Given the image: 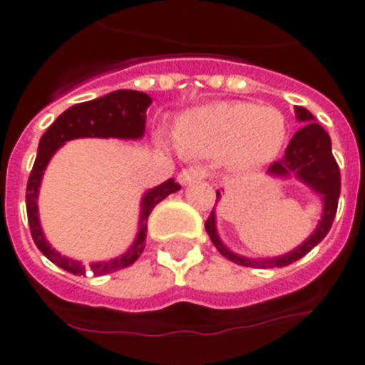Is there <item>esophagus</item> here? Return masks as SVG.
<instances>
[{
	"mask_svg": "<svg viewBox=\"0 0 365 365\" xmlns=\"http://www.w3.org/2000/svg\"><path fill=\"white\" fill-rule=\"evenodd\" d=\"M205 170H201V168L197 166H190V168H185V170H180L179 173V182L180 185H192V182H195V180H201L205 179Z\"/></svg>",
	"mask_w": 365,
	"mask_h": 365,
	"instance_id": "esophagus-1",
	"label": "esophagus"
}]
</instances>
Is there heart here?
I'll use <instances>...</instances> for the list:
<instances>
[{
    "label": "heart",
    "mask_w": 365,
    "mask_h": 365,
    "mask_svg": "<svg viewBox=\"0 0 365 365\" xmlns=\"http://www.w3.org/2000/svg\"><path fill=\"white\" fill-rule=\"evenodd\" d=\"M285 135V118L278 109L248 102H215L186 113L175 125L180 146L201 155L228 151L237 168L259 166L276 157Z\"/></svg>",
    "instance_id": "1"
}]
</instances>
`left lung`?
<instances>
[{
  "label": "left lung",
  "mask_w": 365,
  "mask_h": 365,
  "mask_svg": "<svg viewBox=\"0 0 365 365\" xmlns=\"http://www.w3.org/2000/svg\"><path fill=\"white\" fill-rule=\"evenodd\" d=\"M296 117L302 122H305L302 130L294 133L291 143L287 146L285 153L282 159L270 164L269 172L278 173V175H287V173L294 172L305 185L311 186L316 193H320L324 199V214L322 221L314 234L309 237L303 245H299L296 250L291 254H285L282 257H274V259H247V257L235 256L230 252L225 245L219 240L217 232H215V214L210 212L208 219L205 222V228L210 235L212 243L215 245L219 252L227 259L234 261L237 265L252 267V269H270V267H287L298 261L305 254H309L316 245L324 240L333 227L334 215L338 210V197H340V168H338L336 159H334L333 150H331V137L327 131L322 128L318 122H314V117L305 108L296 106ZM219 197V192H217Z\"/></svg>",
  "instance_id": "obj_1"
}]
</instances>
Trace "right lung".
<instances>
[{
	"mask_svg": "<svg viewBox=\"0 0 365 365\" xmlns=\"http://www.w3.org/2000/svg\"><path fill=\"white\" fill-rule=\"evenodd\" d=\"M151 104V98L146 93L140 91H113L100 98L82 102L67 111H63L49 130L45 131L38 144V155L32 166V172L29 175L27 193H25V202H27V217L29 227H31V235L36 247L40 248L43 256L51 259L54 265L74 276H87V272H93V276H104V274L117 272V270L125 269L133 265L138 256L144 250V241H146L148 232V215L159 205L163 199H166L170 193L180 190L179 182L173 179L166 180L157 188L150 190L143 199V215H140V228L135 243L131 245L130 250L124 256L111 261H100V263H91L83 267L78 261L69 259V257L58 254L47 240L43 237L40 221H38V188H40L41 175L54 155V151L62 146L63 143L71 138L78 137H118V138H138L144 135V124H146V111Z\"/></svg>",
	"mask_w": 365,
	"mask_h": 365,
	"instance_id": "right-lung-1",
	"label": "right lung"
}]
</instances>
